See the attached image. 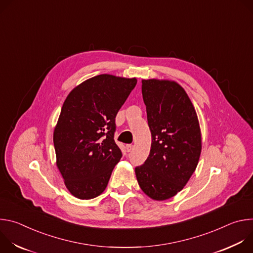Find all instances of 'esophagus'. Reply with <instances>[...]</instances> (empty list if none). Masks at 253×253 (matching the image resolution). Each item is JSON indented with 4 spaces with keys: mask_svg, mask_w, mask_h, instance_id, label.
Here are the masks:
<instances>
[{
    "mask_svg": "<svg viewBox=\"0 0 253 253\" xmlns=\"http://www.w3.org/2000/svg\"><path fill=\"white\" fill-rule=\"evenodd\" d=\"M126 150L127 152H130L133 150V145H131V144H128V145H126Z\"/></svg>",
    "mask_w": 253,
    "mask_h": 253,
    "instance_id": "esophagus-1",
    "label": "esophagus"
}]
</instances>
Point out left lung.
I'll list each match as a JSON object with an SVG mask.
<instances>
[{"mask_svg": "<svg viewBox=\"0 0 253 253\" xmlns=\"http://www.w3.org/2000/svg\"><path fill=\"white\" fill-rule=\"evenodd\" d=\"M142 96L152 142L148 158L135 174L144 193L163 201L181 191L197 167L199 121L187 93L175 81L142 80Z\"/></svg>", "mask_w": 253, "mask_h": 253, "instance_id": "1", "label": "left lung"}]
</instances>
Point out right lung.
Wrapping results in <instances>:
<instances>
[{"label":"right lung","mask_w":253,"mask_h":253,"mask_svg":"<svg viewBox=\"0 0 253 253\" xmlns=\"http://www.w3.org/2000/svg\"><path fill=\"white\" fill-rule=\"evenodd\" d=\"M136 78L101 74L67 96L54 129L56 165L69 192L79 199L99 196L122 157L114 141L115 118Z\"/></svg>","instance_id":"right-lung-1"}]
</instances>
